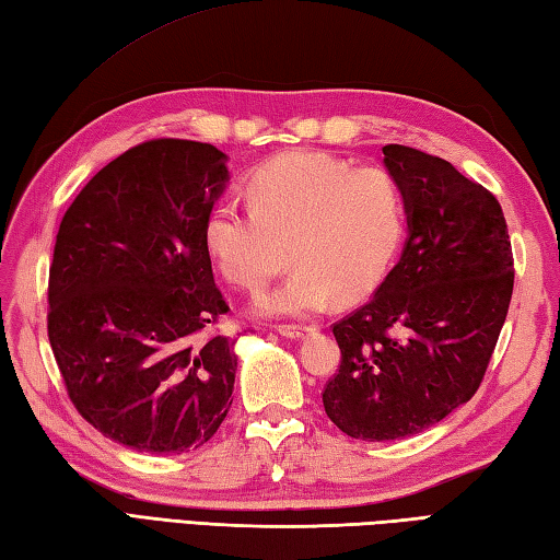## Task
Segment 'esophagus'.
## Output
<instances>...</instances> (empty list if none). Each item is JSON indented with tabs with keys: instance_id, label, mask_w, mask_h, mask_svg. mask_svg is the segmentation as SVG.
<instances>
[{
	"instance_id": "obj_1",
	"label": "esophagus",
	"mask_w": 560,
	"mask_h": 560,
	"mask_svg": "<svg viewBox=\"0 0 560 560\" xmlns=\"http://www.w3.org/2000/svg\"><path fill=\"white\" fill-rule=\"evenodd\" d=\"M277 331L285 336V339H301V336L310 331V327H301V324H279Z\"/></svg>"
}]
</instances>
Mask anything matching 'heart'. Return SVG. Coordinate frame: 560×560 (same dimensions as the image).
<instances>
[{
    "instance_id": "obj_1",
    "label": "heart",
    "mask_w": 560,
    "mask_h": 560,
    "mask_svg": "<svg viewBox=\"0 0 560 560\" xmlns=\"http://www.w3.org/2000/svg\"><path fill=\"white\" fill-rule=\"evenodd\" d=\"M250 210L219 205L205 245L221 275L259 293L285 265L295 269L262 295V315H310L374 291L406 233V190L384 166L355 168L329 152H283L255 166L245 184Z\"/></svg>"
}]
</instances>
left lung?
<instances>
[{
	"instance_id": "obj_1",
	"label": "left lung",
	"mask_w": 560,
	"mask_h": 560,
	"mask_svg": "<svg viewBox=\"0 0 560 560\" xmlns=\"http://www.w3.org/2000/svg\"><path fill=\"white\" fill-rule=\"evenodd\" d=\"M406 190L408 238L372 301L334 324L341 365L322 394L353 439L420 434L485 380L513 295V250L499 200L451 162L386 145Z\"/></svg>"
}]
</instances>
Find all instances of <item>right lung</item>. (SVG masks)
<instances>
[{
  "label": "right lung",
  "mask_w": 560,
  "mask_h": 560,
  "mask_svg": "<svg viewBox=\"0 0 560 560\" xmlns=\"http://www.w3.org/2000/svg\"><path fill=\"white\" fill-rule=\"evenodd\" d=\"M210 142L158 138L88 180L49 265L47 336L83 420L140 453H188L231 408L236 339L205 224L226 188Z\"/></svg>",
  "instance_id": "add662e5"
}]
</instances>
